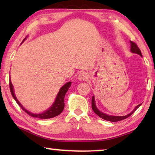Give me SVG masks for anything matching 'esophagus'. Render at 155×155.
Wrapping results in <instances>:
<instances>
[{
    "label": "esophagus",
    "instance_id": "34e87169",
    "mask_svg": "<svg viewBox=\"0 0 155 155\" xmlns=\"http://www.w3.org/2000/svg\"><path fill=\"white\" fill-rule=\"evenodd\" d=\"M87 78V73H84V72H82V73H80L79 75H78V80H81V81L85 80Z\"/></svg>",
    "mask_w": 155,
    "mask_h": 155
}]
</instances>
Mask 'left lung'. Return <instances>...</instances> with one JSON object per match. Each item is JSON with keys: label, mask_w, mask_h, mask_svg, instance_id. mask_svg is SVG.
I'll list each match as a JSON object with an SVG mask.
<instances>
[{"label": "left lung", "mask_w": 155, "mask_h": 155, "mask_svg": "<svg viewBox=\"0 0 155 155\" xmlns=\"http://www.w3.org/2000/svg\"><path fill=\"white\" fill-rule=\"evenodd\" d=\"M130 51H131V52L134 53V54H138L140 56L143 57V56H142V54H141V51L140 50V48H138V46H137V44H135V42L130 41ZM140 105H141V104H140L137 105V107L135 108L134 110H133L132 112H130V114H128V115H126V116H109V115H107V114H104L101 111H99V110L97 108L96 104H95V101H94V96L92 97V110H93V111H94V113L96 114L97 115H98L100 118H103V119H104L106 120H109V121H111V122L120 121V120L126 119V118H127L128 117H129V116H130L132 115V114L134 113L135 111H136V109Z\"/></svg>", "instance_id": "1"}]
</instances>
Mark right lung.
<instances>
[{
	"instance_id": "obj_1",
	"label": "right lung",
	"mask_w": 155,
	"mask_h": 155,
	"mask_svg": "<svg viewBox=\"0 0 155 155\" xmlns=\"http://www.w3.org/2000/svg\"><path fill=\"white\" fill-rule=\"evenodd\" d=\"M26 39V38L24 39L23 41ZM22 41V42H23ZM71 82H67L66 84H65L60 89V91H59L58 94H57V97L56 98V100H55L54 103L53 104V105L48 110H46V111L43 112L41 114H32L31 112H29V111H27V109H25L24 107H22V104L20 103L18 99H17L14 93V89H13V86H12V82L10 80V82H9V85H10V92H11L12 96L13 98L15 99V100L16 101V102L18 104V105L22 108L23 111H25L27 114H29L30 116H32V117H35V118H41V119H46V118H54L55 116H58L61 112L63 111V109H64V97L65 95L66 94V92L68 90V88L71 87Z\"/></svg>"
}]
</instances>
